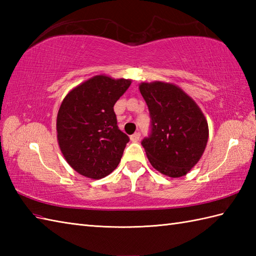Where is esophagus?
<instances>
[{
	"label": "esophagus",
	"instance_id": "1",
	"mask_svg": "<svg viewBox=\"0 0 256 256\" xmlns=\"http://www.w3.org/2000/svg\"><path fill=\"white\" fill-rule=\"evenodd\" d=\"M140 132L134 133L133 135H131V136H130V138H131V140H132V142H134V143L138 142V140H140Z\"/></svg>",
	"mask_w": 256,
	"mask_h": 256
}]
</instances>
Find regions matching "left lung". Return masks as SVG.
<instances>
[{
  "label": "left lung",
  "mask_w": 256,
  "mask_h": 256,
  "mask_svg": "<svg viewBox=\"0 0 256 256\" xmlns=\"http://www.w3.org/2000/svg\"><path fill=\"white\" fill-rule=\"evenodd\" d=\"M152 118L150 138L142 140L157 172L182 177L197 164L209 138L208 122L197 103L178 86L153 81L140 84Z\"/></svg>",
  "instance_id": "obj_1"
}]
</instances>
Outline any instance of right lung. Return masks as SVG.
Segmentation results:
<instances>
[{
    "label": "right lung",
    "mask_w": 256,
    "mask_h": 256,
    "mask_svg": "<svg viewBox=\"0 0 256 256\" xmlns=\"http://www.w3.org/2000/svg\"><path fill=\"white\" fill-rule=\"evenodd\" d=\"M131 81L94 76L62 100L57 114V140L64 160L80 175L101 179L118 167L130 138L118 130L113 106Z\"/></svg>",
    "instance_id": "right-lung-1"
}]
</instances>
